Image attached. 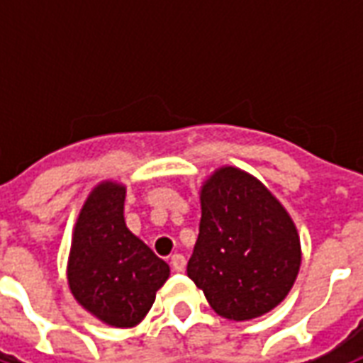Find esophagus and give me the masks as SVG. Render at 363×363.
I'll list each match as a JSON object with an SVG mask.
<instances>
[{
  "label": "esophagus",
  "instance_id": "34e87169",
  "mask_svg": "<svg viewBox=\"0 0 363 363\" xmlns=\"http://www.w3.org/2000/svg\"><path fill=\"white\" fill-rule=\"evenodd\" d=\"M171 267H173L174 272H182L186 268V259L182 255H179V252H174L173 257H171Z\"/></svg>",
  "mask_w": 363,
  "mask_h": 363
}]
</instances>
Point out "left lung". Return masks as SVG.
I'll use <instances>...</instances> for the list:
<instances>
[{"instance_id":"8db88e82","label":"left lung","mask_w":363,"mask_h":363,"mask_svg":"<svg viewBox=\"0 0 363 363\" xmlns=\"http://www.w3.org/2000/svg\"><path fill=\"white\" fill-rule=\"evenodd\" d=\"M200 233L189 278L221 317L249 320L284 301L301 245L286 208L255 177L221 167L200 190Z\"/></svg>"}]
</instances>
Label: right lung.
Segmentation results:
<instances>
[{"instance_id":"1","label":"right lung","mask_w":363,"mask_h":363,"mask_svg":"<svg viewBox=\"0 0 363 363\" xmlns=\"http://www.w3.org/2000/svg\"><path fill=\"white\" fill-rule=\"evenodd\" d=\"M126 186L101 182L85 200L72 239L67 284L77 303L106 325L135 327L147 315L169 264L126 228Z\"/></svg>"}]
</instances>
